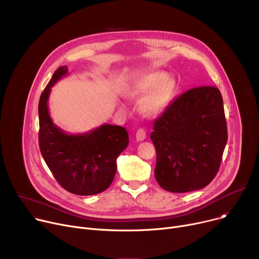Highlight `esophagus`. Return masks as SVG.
Returning a JSON list of instances; mask_svg holds the SVG:
<instances>
[{"instance_id": "1", "label": "esophagus", "mask_w": 259, "mask_h": 259, "mask_svg": "<svg viewBox=\"0 0 259 259\" xmlns=\"http://www.w3.org/2000/svg\"><path fill=\"white\" fill-rule=\"evenodd\" d=\"M146 138V133L143 128H139L136 133V139L137 141H143Z\"/></svg>"}]
</instances>
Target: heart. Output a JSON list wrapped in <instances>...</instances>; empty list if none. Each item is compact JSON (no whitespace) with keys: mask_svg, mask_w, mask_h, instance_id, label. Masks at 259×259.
Listing matches in <instances>:
<instances>
[{"mask_svg":"<svg viewBox=\"0 0 259 259\" xmlns=\"http://www.w3.org/2000/svg\"><path fill=\"white\" fill-rule=\"evenodd\" d=\"M177 91V81L162 71H151L138 76L125 90L131 99H138L141 112L148 117L161 115L170 105Z\"/></svg>","mask_w":259,"mask_h":259,"instance_id":"1","label":"heart"}]
</instances>
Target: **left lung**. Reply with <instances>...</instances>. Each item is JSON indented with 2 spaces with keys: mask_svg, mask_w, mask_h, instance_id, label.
I'll use <instances>...</instances> for the list:
<instances>
[{
  "mask_svg": "<svg viewBox=\"0 0 259 259\" xmlns=\"http://www.w3.org/2000/svg\"><path fill=\"white\" fill-rule=\"evenodd\" d=\"M155 177L170 192L206 187L217 176L228 140L223 97L215 87H197L177 97L155 120Z\"/></svg>",
  "mask_w": 259,
  "mask_h": 259,
  "instance_id": "obj_1",
  "label": "left lung"
}]
</instances>
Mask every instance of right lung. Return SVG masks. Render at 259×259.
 Wrapping results in <instances>:
<instances>
[{
    "instance_id": "obj_1",
    "label": "right lung",
    "mask_w": 259,
    "mask_h": 259,
    "mask_svg": "<svg viewBox=\"0 0 259 259\" xmlns=\"http://www.w3.org/2000/svg\"><path fill=\"white\" fill-rule=\"evenodd\" d=\"M68 74L58 68L38 103V144L41 156L58 184L77 195H93L108 189L117 170L116 160L128 145V134L119 125L102 124L89 133L69 135L49 115L51 88Z\"/></svg>"
}]
</instances>
